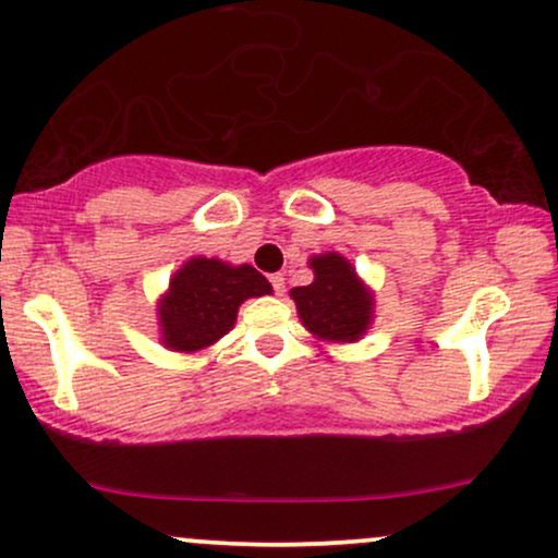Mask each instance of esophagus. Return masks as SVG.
Instances as JSON below:
<instances>
[{
  "label": "esophagus",
  "instance_id": "esophagus-1",
  "mask_svg": "<svg viewBox=\"0 0 558 558\" xmlns=\"http://www.w3.org/2000/svg\"><path fill=\"white\" fill-rule=\"evenodd\" d=\"M270 283L275 288V293H278V296H283V291H286V278H283V275H272Z\"/></svg>",
  "mask_w": 558,
  "mask_h": 558
}]
</instances>
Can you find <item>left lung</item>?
Instances as JSON below:
<instances>
[{
  "mask_svg": "<svg viewBox=\"0 0 558 558\" xmlns=\"http://www.w3.org/2000/svg\"><path fill=\"white\" fill-rule=\"evenodd\" d=\"M315 280L291 288L301 325L323 343H356L373 328L375 293L343 254L310 257Z\"/></svg>",
  "mask_w": 558,
  "mask_h": 558,
  "instance_id": "1",
  "label": "left lung"
}]
</instances>
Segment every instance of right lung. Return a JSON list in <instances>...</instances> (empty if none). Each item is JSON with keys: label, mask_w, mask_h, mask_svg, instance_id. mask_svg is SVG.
<instances>
[{"label": "right lung", "mask_w": 558, "mask_h": 558, "mask_svg": "<svg viewBox=\"0 0 558 558\" xmlns=\"http://www.w3.org/2000/svg\"><path fill=\"white\" fill-rule=\"evenodd\" d=\"M267 293L272 286L252 265H230L217 257L185 259L157 301L159 343L178 354L209 349L233 328L243 301Z\"/></svg>", "instance_id": "obj_1"}]
</instances>
